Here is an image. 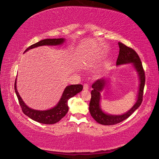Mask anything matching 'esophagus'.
Masks as SVG:
<instances>
[{"label": "esophagus", "mask_w": 159, "mask_h": 159, "mask_svg": "<svg viewBox=\"0 0 159 159\" xmlns=\"http://www.w3.org/2000/svg\"><path fill=\"white\" fill-rule=\"evenodd\" d=\"M83 89H84V90H87V89H89V85H88V84H87V83L84 84V85H83Z\"/></svg>", "instance_id": "34e87169"}]
</instances>
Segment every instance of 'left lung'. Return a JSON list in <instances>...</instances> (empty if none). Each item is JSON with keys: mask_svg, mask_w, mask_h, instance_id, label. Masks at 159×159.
<instances>
[{"mask_svg": "<svg viewBox=\"0 0 159 159\" xmlns=\"http://www.w3.org/2000/svg\"><path fill=\"white\" fill-rule=\"evenodd\" d=\"M119 54L116 60V65H121L127 63H133L136 70H137L140 80L139 92L138 95V100L134 106L124 114L122 115H111L106 114L102 110L99 106L100 101V93L104 89L106 84V80L104 79H98L92 84L91 98L89 103V112L91 116L96 120L98 123L104 125H111L119 123L124 120L127 119L129 116L135 112L141 105L143 100V89L145 85V72L143 70L141 60L135 51L131 47L124 45L123 43H119Z\"/></svg>", "mask_w": 159, "mask_h": 159, "instance_id": "left-lung-1", "label": "left lung"}]
</instances>
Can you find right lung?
I'll return each instance as SVG.
<instances>
[{"mask_svg": "<svg viewBox=\"0 0 159 159\" xmlns=\"http://www.w3.org/2000/svg\"><path fill=\"white\" fill-rule=\"evenodd\" d=\"M64 39H47L40 40V41L33 44L31 46L28 47L25 50L24 53L26 52L29 49L32 48H35L39 46L43 45H61L64 42ZM16 80L15 81L14 89L16 91V95L19 101L20 105L22 110V112L24 114L28 116L31 119L34 120L36 122L43 124H54L60 121L63 117L66 116L68 111V101L71 98L75 96L79 92L83 90L82 84H71V85L67 86L66 87L62 96L60 99V102H58L57 106L54 108L47 110H36L32 108H30L22 100L20 95L18 93L17 87H16Z\"/></svg>", "mask_w": 159, "mask_h": 159, "instance_id": "1", "label": "right lung"}]
</instances>
